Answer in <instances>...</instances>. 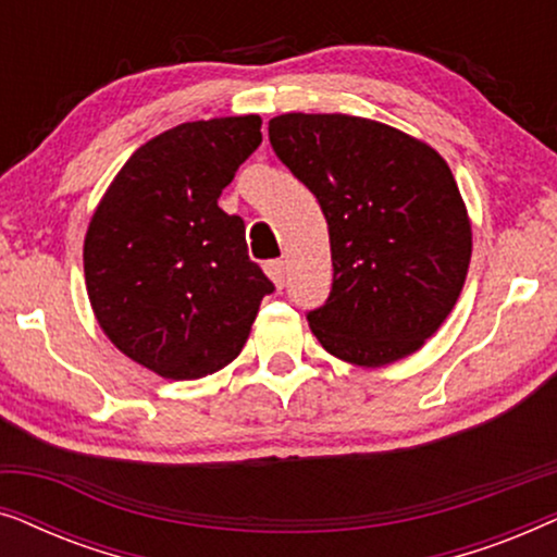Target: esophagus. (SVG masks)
<instances>
[{
  "instance_id": "obj_1",
  "label": "esophagus",
  "mask_w": 557,
  "mask_h": 557,
  "mask_svg": "<svg viewBox=\"0 0 557 557\" xmlns=\"http://www.w3.org/2000/svg\"><path fill=\"white\" fill-rule=\"evenodd\" d=\"M265 273H269L273 284H276L278 288L284 286L286 281V263L281 261V258H273V261H265Z\"/></svg>"
}]
</instances>
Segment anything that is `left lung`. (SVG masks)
<instances>
[{"mask_svg":"<svg viewBox=\"0 0 557 557\" xmlns=\"http://www.w3.org/2000/svg\"><path fill=\"white\" fill-rule=\"evenodd\" d=\"M269 139L330 227L332 292L307 311L311 332L368 368L416 352L469 271L471 225L448 164L398 128L345 113H284Z\"/></svg>","mask_w":557,"mask_h":557,"instance_id":"1","label":"left lung"}]
</instances>
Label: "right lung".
<instances>
[{
	"label": "right lung",
	"instance_id": "right-lung-1",
	"mask_svg": "<svg viewBox=\"0 0 557 557\" xmlns=\"http://www.w3.org/2000/svg\"><path fill=\"white\" fill-rule=\"evenodd\" d=\"M261 119L180 124L128 157L88 225L90 307L126 357L197 380L246 345L269 276L248 258L243 218L218 208L261 144Z\"/></svg>",
	"mask_w": 557,
	"mask_h": 557
}]
</instances>
